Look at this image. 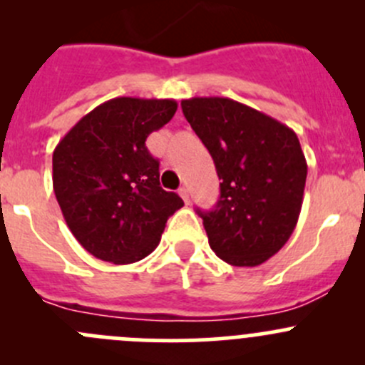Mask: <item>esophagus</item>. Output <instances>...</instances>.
I'll use <instances>...</instances> for the list:
<instances>
[{
    "label": "esophagus",
    "mask_w": 365,
    "mask_h": 365,
    "mask_svg": "<svg viewBox=\"0 0 365 365\" xmlns=\"http://www.w3.org/2000/svg\"><path fill=\"white\" fill-rule=\"evenodd\" d=\"M178 194H180V196L183 197V201H185V203H189L190 194H189V189H187V187H180V189H178Z\"/></svg>",
    "instance_id": "esophagus-1"
}]
</instances>
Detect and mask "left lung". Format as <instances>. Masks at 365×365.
<instances>
[{
	"label": "left lung",
	"instance_id": "1",
	"mask_svg": "<svg viewBox=\"0 0 365 365\" xmlns=\"http://www.w3.org/2000/svg\"><path fill=\"white\" fill-rule=\"evenodd\" d=\"M182 111L220 180L215 208H197L210 247L235 267L264 263L289 240L304 201L307 162L297 134L224 97L187 98Z\"/></svg>",
	"mask_w": 365,
	"mask_h": 365
}]
</instances>
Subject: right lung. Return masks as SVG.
Wrapping results in <instances>:
<instances>
[{
    "label": "right lung",
    "instance_id": "right-lung-1",
    "mask_svg": "<svg viewBox=\"0 0 365 365\" xmlns=\"http://www.w3.org/2000/svg\"><path fill=\"white\" fill-rule=\"evenodd\" d=\"M171 98L118 97L81 118L53 153V187L76 240L102 261L128 264L155 251L183 206L159 182L146 138L175 116Z\"/></svg>",
    "mask_w": 365,
    "mask_h": 365
}]
</instances>
